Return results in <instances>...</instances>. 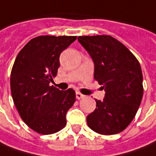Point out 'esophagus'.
<instances>
[{"label":"esophagus","mask_w":156,"mask_h":156,"mask_svg":"<svg viewBox=\"0 0 156 156\" xmlns=\"http://www.w3.org/2000/svg\"><path fill=\"white\" fill-rule=\"evenodd\" d=\"M76 97H77V99L80 100V99L83 98V97H84V96H83V94H81L80 92H77V93H76Z\"/></svg>","instance_id":"esophagus-1"}]
</instances>
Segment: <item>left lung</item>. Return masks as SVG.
I'll list each match as a JSON object with an SVG mask.
<instances>
[{
  "label": "left lung",
  "mask_w": 156,
  "mask_h": 156,
  "mask_svg": "<svg viewBox=\"0 0 156 156\" xmlns=\"http://www.w3.org/2000/svg\"><path fill=\"white\" fill-rule=\"evenodd\" d=\"M78 42L95 63L94 78L105 89L102 101L87 116L88 126L101 135L123 131L134 119L144 94L139 61L111 36H80Z\"/></svg>",
  "instance_id": "left-lung-1"
}]
</instances>
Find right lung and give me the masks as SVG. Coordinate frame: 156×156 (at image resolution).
Returning a JSON list of instances; mask_svg holds the SVG:
<instances>
[{
    "instance_id": "right-lung-1",
    "label": "right lung",
    "mask_w": 156,
    "mask_h": 156,
    "mask_svg": "<svg viewBox=\"0 0 156 156\" xmlns=\"http://www.w3.org/2000/svg\"><path fill=\"white\" fill-rule=\"evenodd\" d=\"M77 39L75 36H40L16 57L11 72L12 100L23 121L33 131L49 135L66 125V114L76 101L73 89L49 85L60 67V55Z\"/></svg>"
}]
</instances>
